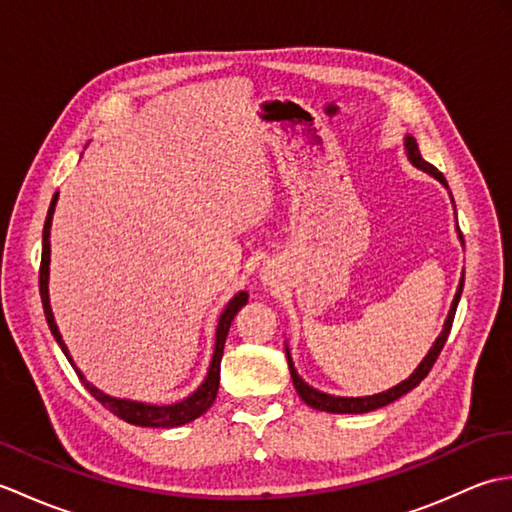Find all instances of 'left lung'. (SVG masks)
<instances>
[{
  "instance_id": "8db88e82",
  "label": "left lung",
  "mask_w": 512,
  "mask_h": 512,
  "mask_svg": "<svg viewBox=\"0 0 512 512\" xmlns=\"http://www.w3.org/2000/svg\"><path fill=\"white\" fill-rule=\"evenodd\" d=\"M405 149H407V156H409V160L413 162V165H416V167L422 169V171H427L429 176L440 180V182L444 184V187H447V180H444L442 173H440L436 167H433V165H429V162L422 160L416 138L407 136V138H405ZM447 189H449V187H447ZM462 288H464V277L460 279V286H458V292H455V299H453V303H451L449 317H447V321H444L442 334L438 336L436 343H433L429 354L424 356V361L418 365L416 372H413L407 380H402L400 385L383 391V394L361 396V398H343V396L323 394V391L310 387L308 383H303V378L297 374L295 365H292V358H290V352H288V347H286L288 367H290V378H292V385H295V389H297V394L301 396V400L306 402V405H310L312 409H319V411H330V413H367V411H374V409H378V407L389 405V402H394V400H398L400 396H405L407 391H411L413 387H418V385L422 383V380L427 378V374L431 372L433 363L438 361L442 347H444V343H447V339H449V332H451V325H453L455 310H458V303H460V297H462Z\"/></svg>"
}]
</instances>
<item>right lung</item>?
<instances>
[{
	"label": "right lung",
	"instance_id": "1",
	"mask_svg": "<svg viewBox=\"0 0 512 512\" xmlns=\"http://www.w3.org/2000/svg\"><path fill=\"white\" fill-rule=\"evenodd\" d=\"M54 206H57V193L50 202V209L46 215V224H43V250H41V268H39V292H41V303H43V312H46V321L48 328L52 332L54 339H57L59 347L63 350L65 358H68L70 365L74 367V372L79 374L81 383L85 385V389L101 402L105 409H110L114 416H118L121 420L129 422V424H138V427H160V429H171V427H180V424H187L195 418H200L202 413L209 409L215 396H217V387H220V363H222V354H224V343H226V334L231 323L235 319V314L239 312V308L246 306L248 301V292H237V295L228 301V306L224 308V312L220 314V323H217V332H215V350H213V358L209 365V374H206L204 383L193 391L191 396H187L184 400L176 402V405H147V402H138V400H125V398H114L103 394L101 389H96L94 385H90L85 376L79 372V367L74 365L72 356L65 347L57 323H54L52 310H50V297H48V275H50V226H52V213Z\"/></svg>",
	"mask_w": 512,
	"mask_h": 512
}]
</instances>
